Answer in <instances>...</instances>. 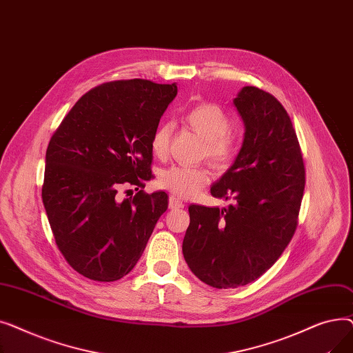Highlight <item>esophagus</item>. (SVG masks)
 <instances>
[{
    "label": "esophagus",
    "mask_w": 353,
    "mask_h": 353,
    "mask_svg": "<svg viewBox=\"0 0 353 353\" xmlns=\"http://www.w3.org/2000/svg\"><path fill=\"white\" fill-rule=\"evenodd\" d=\"M169 206H170L172 209H180V208H184V203H183V200H180L179 197L170 196V197H169Z\"/></svg>",
    "instance_id": "esophagus-1"
}]
</instances>
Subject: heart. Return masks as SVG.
Returning <instances> with one entry per match:
<instances>
[{
    "label": "heart",
    "instance_id": "heart-1",
    "mask_svg": "<svg viewBox=\"0 0 353 353\" xmlns=\"http://www.w3.org/2000/svg\"><path fill=\"white\" fill-rule=\"evenodd\" d=\"M186 121L194 132L205 139V154L217 167L226 165L236 153V141L230 136V120L223 108L213 103H201L192 107L186 114ZM172 137V125L163 123L156 127L152 134L150 148L156 157L161 159L169 150ZM210 173L201 165L173 164L161 170L157 184L176 196H193L208 186Z\"/></svg>",
    "mask_w": 353,
    "mask_h": 353
}]
</instances>
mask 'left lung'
Segmentation results:
<instances>
[{"label": "left lung", "instance_id": "obj_1", "mask_svg": "<svg viewBox=\"0 0 353 353\" xmlns=\"http://www.w3.org/2000/svg\"><path fill=\"white\" fill-rule=\"evenodd\" d=\"M245 134L233 164L213 186L228 208L189 206L183 256L201 282L216 289L245 286L281 257L298 225L305 165L283 105L246 85L233 99Z\"/></svg>", "mask_w": 353, "mask_h": 353}]
</instances>
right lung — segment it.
<instances>
[{"mask_svg": "<svg viewBox=\"0 0 353 353\" xmlns=\"http://www.w3.org/2000/svg\"><path fill=\"white\" fill-rule=\"evenodd\" d=\"M177 85L148 80L101 84L74 104L48 143L43 203L55 243L70 266L114 282L141 257L165 192L120 199L123 184L152 180V134Z\"/></svg>", "mask_w": 353, "mask_h": 353, "instance_id": "right-lung-1", "label": "right lung"}]
</instances>
